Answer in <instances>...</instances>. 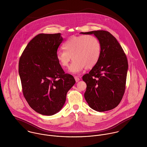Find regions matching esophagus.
<instances>
[{
  "instance_id": "esophagus-1",
  "label": "esophagus",
  "mask_w": 147,
  "mask_h": 147,
  "mask_svg": "<svg viewBox=\"0 0 147 147\" xmlns=\"http://www.w3.org/2000/svg\"><path fill=\"white\" fill-rule=\"evenodd\" d=\"M75 79L76 82H78L80 80L79 78V77H78V76H75Z\"/></svg>"
}]
</instances>
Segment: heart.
<instances>
[{
    "instance_id": "obj_1",
    "label": "heart",
    "mask_w": 147,
    "mask_h": 147,
    "mask_svg": "<svg viewBox=\"0 0 147 147\" xmlns=\"http://www.w3.org/2000/svg\"><path fill=\"white\" fill-rule=\"evenodd\" d=\"M64 50L57 52V59L60 65L66 68L72 58L73 62L69 71L76 74L84 68L91 69L97 63L101 53V45L94 36L88 34L72 36L63 43Z\"/></svg>"
}]
</instances>
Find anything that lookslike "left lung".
I'll return each mask as SVG.
<instances>
[{
	"label": "left lung",
	"instance_id": "left-lung-1",
	"mask_svg": "<svg viewBox=\"0 0 147 147\" xmlns=\"http://www.w3.org/2000/svg\"><path fill=\"white\" fill-rule=\"evenodd\" d=\"M80 33L93 34L101 45L98 62L83 76L86 84L85 99L96 111L111 110L119 105L125 92L128 69L126 54L117 39L109 32L95 30Z\"/></svg>",
	"mask_w": 147,
	"mask_h": 147
}]
</instances>
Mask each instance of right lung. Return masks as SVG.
<instances>
[{
	"mask_svg": "<svg viewBox=\"0 0 147 147\" xmlns=\"http://www.w3.org/2000/svg\"><path fill=\"white\" fill-rule=\"evenodd\" d=\"M61 34L36 36L26 46L19 63L24 96L34 111L45 115L61 110L67 93L75 84L73 76L65 74L57 59L63 40Z\"/></svg>",
	"mask_w": 147,
	"mask_h": 147,
	"instance_id": "1",
	"label": "right lung"
}]
</instances>
